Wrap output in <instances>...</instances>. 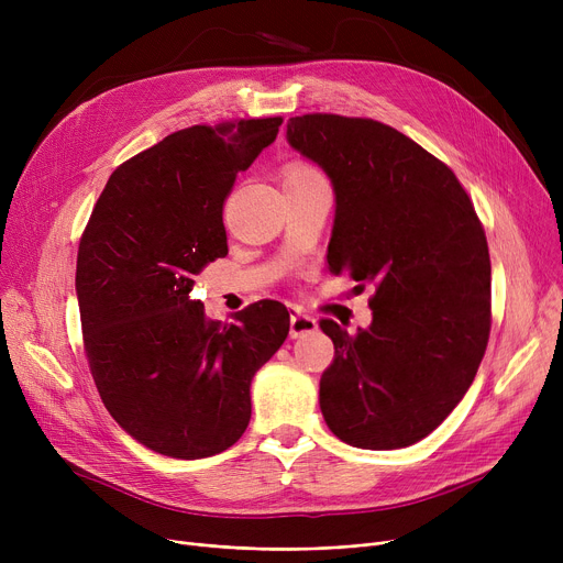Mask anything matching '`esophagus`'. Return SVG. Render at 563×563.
<instances>
[{
  "instance_id": "esophagus-1",
  "label": "esophagus",
  "mask_w": 563,
  "mask_h": 563,
  "mask_svg": "<svg viewBox=\"0 0 563 563\" xmlns=\"http://www.w3.org/2000/svg\"><path fill=\"white\" fill-rule=\"evenodd\" d=\"M314 331H317V319L306 310H301L299 306H294L289 314V338H306Z\"/></svg>"
}]
</instances>
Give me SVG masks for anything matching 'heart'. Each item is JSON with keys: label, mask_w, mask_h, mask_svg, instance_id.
Instances as JSON below:
<instances>
[{"label": "heart", "mask_w": 563, "mask_h": 563, "mask_svg": "<svg viewBox=\"0 0 563 563\" xmlns=\"http://www.w3.org/2000/svg\"><path fill=\"white\" fill-rule=\"evenodd\" d=\"M312 175H319V170L306 162H289L283 170V180H287V177H312Z\"/></svg>", "instance_id": "heart-1"}]
</instances>
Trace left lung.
<instances>
[{"instance_id":"1","label":"left lung","mask_w":563,"mask_h":563,"mask_svg":"<svg viewBox=\"0 0 563 563\" xmlns=\"http://www.w3.org/2000/svg\"><path fill=\"white\" fill-rule=\"evenodd\" d=\"M287 141L335 189L331 274L374 285L372 327H319L335 358L319 380L329 429L353 448L429 435L475 380L490 335V255L454 170L372 118L303 113Z\"/></svg>"}]
</instances>
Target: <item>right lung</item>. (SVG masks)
Instances as JSON below:
<instances>
[{
  "mask_svg": "<svg viewBox=\"0 0 563 563\" xmlns=\"http://www.w3.org/2000/svg\"><path fill=\"white\" fill-rule=\"evenodd\" d=\"M283 118L191 125L118 166L77 253L84 353L111 418L147 450L205 459L249 427L251 380L289 333L278 301L219 323L191 301L194 276L228 255L234 177Z\"/></svg>",
  "mask_w": 563,
  "mask_h": 563,
  "instance_id": "add662e5",
  "label": "right lung"
}]
</instances>
